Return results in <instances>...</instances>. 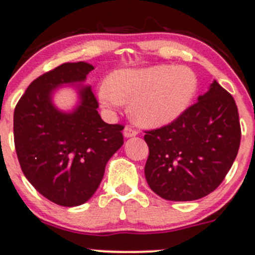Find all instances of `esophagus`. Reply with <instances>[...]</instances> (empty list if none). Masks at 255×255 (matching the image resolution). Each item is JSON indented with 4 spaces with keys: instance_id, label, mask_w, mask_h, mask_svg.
I'll return each instance as SVG.
<instances>
[{
    "instance_id": "obj_1",
    "label": "esophagus",
    "mask_w": 255,
    "mask_h": 255,
    "mask_svg": "<svg viewBox=\"0 0 255 255\" xmlns=\"http://www.w3.org/2000/svg\"><path fill=\"white\" fill-rule=\"evenodd\" d=\"M137 135V131L131 127H125L124 128V136L125 137H132V136Z\"/></svg>"
}]
</instances>
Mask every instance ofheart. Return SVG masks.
<instances>
[{"instance_id": "heart-1", "label": "heart", "mask_w": 255, "mask_h": 255, "mask_svg": "<svg viewBox=\"0 0 255 255\" xmlns=\"http://www.w3.org/2000/svg\"><path fill=\"white\" fill-rule=\"evenodd\" d=\"M197 78L185 67L156 65L122 70L103 83L99 99L105 108H119L130 100V114L137 124L160 128L185 113L195 98Z\"/></svg>"}]
</instances>
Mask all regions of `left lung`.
<instances>
[{
	"label": "left lung",
	"mask_w": 255,
	"mask_h": 255,
	"mask_svg": "<svg viewBox=\"0 0 255 255\" xmlns=\"http://www.w3.org/2000/svg\"><path fill=\"white\" fill-rule=\"evenodd\" d=\"M145 132L146 181L168 201L213 192L236 160L242 135L236 102L216 80L175 122Z\"/></svg>",
	"instance_id": "obj_1"
}]
</instances>
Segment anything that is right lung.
I'll return each instance as SVG.
<instances>
[{"label": "right lung", "instance_id": "1", "mask_svg": "<svg viewBox=\"0 0 255 255\" xmlns=\"http://www.w3.org/2000/svg\"><path fill=\"white\" fill-rule=\"evenodd\" d=\"M93 69L85 62L60 64L34 79L14 108V147L23 175L63 207L83 205L94 195L108 161L124 143V127L103 122L90 87L78 88L80 103L73 112L53 105L57 87L84 82Z\"/></svg>", "mask_w": 255, "mask_h": 255}]
</instances>
